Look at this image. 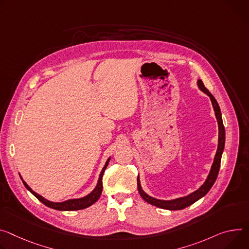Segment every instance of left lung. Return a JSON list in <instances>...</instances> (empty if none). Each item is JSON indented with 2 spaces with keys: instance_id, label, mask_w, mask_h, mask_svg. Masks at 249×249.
Wrapping results in <instances>:
<instances>
[{
  "instance_id": "1",
  "label": "left lung",
  "mask_w": 249,
  "mask_h": 249,
  "mask_svg": "<svg viewBox=\"0 0 249 249\" xmlns=\"http://www.w3.org/2000/svg\"><path fill=\"white\" fill-rule=\"evenodd\" d=\"M197 86L202 92H205L207 95L210 96L213 107V110H214V114H215V117H216V120H217V124H218V145H217V150H216L214 159H213V163L212 165L210 174H209V176L206 179V182L203 183L196 191L191 193L190 195H188L186 196L178 197V198L170 199V200L158 199V198H155V197L147 195L141 187L140 178H139V175H138V177H137V187H138V191H139L140 196H142V198L144 200H146L148 203H150V205H153L157 208L169 210V211H178V210L186 209L187 207L193 205L194 202H196V200H198L202 196H205L209 193V191L212 189L213 185L214 184L215 179L217 178L219 167H220L221 155H222V152H223V149H224V142H225V130H224V126H223V123H222L221 112H220V108L217 104V101L215 100L213 95L206 88V86L203 85V82L200 79L197 80Z\"/></svg>"
}]
</instances>
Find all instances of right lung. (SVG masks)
<instances>
[{
	"mask_svg": "<svg viewBox=\"0 0 249 249\" xmlns=\"http://www.w3.org/2000/svg\"><path fill=\"white\" fill-rule=\"evenodd\" d=\"M110 161V158H108V160L106 161L100 175H99V178H98V182H97V185L96 187L94 188V190L90 193L89 195L83 196V197H80V198H71V199H67V200H64L62 202H53V201H51V200H48L44 198L43 196H41L40 195L36 194V192H34L30 187L29 185L25 182L24 179H22V178L20 177L21 180H22V184L25 185V187L27 188V190H29L38 200H40L43 205H46L47 207L51 208V209H53V210H56V211H78V210H83V209H86L90 206H92L93 203L95 201L98 200V198L100 197L101 196V193H102V189H103V186H102V177H103V174H104V171L105 169L107 168L108 166V163Z\"/></svg>",
	"mask_w": 249,
	"mask_h": 249,
	"instance_id": "right-lung-1",
	"label": "right lung"
}]
</instances>
